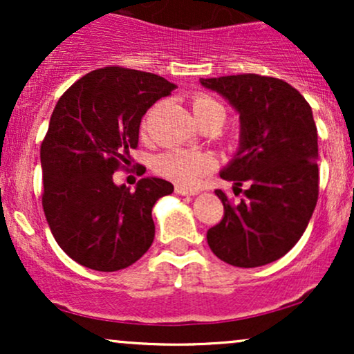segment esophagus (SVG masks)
<instances>
[{"label":"esophagus","instance_id":"esophagus-1","mask_svg":"<svg viewBox=\"0 0 354 354\" xmlns=\"http://www.w3.org/2000/svg\"><path fill=\"white\" fill-rule=\"evenodd\" d=\"M176 193L181 194V196H194V194H198V191H196V189L185 188V186L178 185V186H176Z\"/></svg>","mask_w":354,"mask_h":354}]
</instances>
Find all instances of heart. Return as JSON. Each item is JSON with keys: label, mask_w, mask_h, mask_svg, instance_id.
<instances>
[{"label": "heart", "mask_w": 354, "mask_h": 354, "mask_svg": "<svg viewBox=\"0 0 354 354\" xmlns=\"http://www.w3.org/2000/svg\"><path fill=\"white\" fill-rule=\"evenodd\" d=\"M191 111L198 124L209 121H225L226 111L216 100L198 93L191 98ZM154 169L158 174L168 178L183 186H193L194 183L213 169V160L203 153H191L185 149H169L154 160Z\"/></svg>", "instance_id": "b5f03b06"}]
</instances>
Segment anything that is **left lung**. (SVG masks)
<instances>
[{
  "label": "left lung",
  "mask_w": 354,
  "mask_h": 354,
  "mask_svg": "<svg viewBox=\"0 0 354 354\" xmlns=\"http://www.w3.org/2000/svg\"><path fill=\"white\" fill-rule=\"evenodd\" d=\"M200 81L239 113V149L221 178L248 185L238 205L214 191L225 216L206 233L208 245L233 266L273 263L299 241L318 201V131L311 106L298 89L270 76L246 73Z\"/></svg>",
  "instance_id": "left-lung-1"
}]
</instances>
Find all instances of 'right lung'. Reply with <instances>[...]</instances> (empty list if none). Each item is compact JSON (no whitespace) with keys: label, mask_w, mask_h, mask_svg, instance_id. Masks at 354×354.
I'll return each mask as SVG.
<instances>
[{"label":"right lung","mask_w":354,"mask_h":354,"mask_svg":"<svg viewBox=\"0 0 354 354\" xmlns=\"http://www.w3.org/2000/svg\"><path fill=\"white\" fill-rule=\"evenodd\" d=\"M174 88L153 73L106 66L76 81L53 109L41 143L43 209L56 243L80 265L123 270L151 246V209L173 185L141 178L129 191L113 173L136 149L145 113Z\"/></svg>","instance_id":"right-lung-1"}]
</instances>
